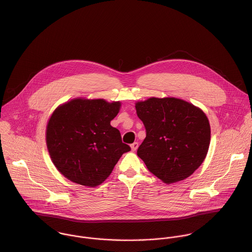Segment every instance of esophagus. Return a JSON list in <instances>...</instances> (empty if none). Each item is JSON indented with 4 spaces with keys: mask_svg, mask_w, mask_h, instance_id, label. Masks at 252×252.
Wrapping results in <instances>:
<instances>
[{
    "mask_svg": "<svg viewBox=\"0 0 252 252\" xmlns=\"http://www.w3.org/2000/svg\"><path fill=\"white\" fill-rule=\"evenodd\" d=\"M131 150H132V152H135L136 150L138 149V147H139V144L137 143V142H134L133 144H131Z\"/></svg>",
    "mask_w": 252,
    "mask_h": 252,
    "instance_id": "1",
    "label": "esophagus"
}]
</instances>
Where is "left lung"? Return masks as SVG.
I'll return each instance as SVG.
<instances>
[{"mask_svg":"<svg viewBox=\"0 0 252 252\" xmlns=\"http://www.w3.org/2000/svg\"><path fill=\"white\" fill-rule=\"evenodd\" d=\"M135 107L146 128L137 155L148 170L167 184L190 176L209 149L211 131L206 115L175 97H151Z\"/></svg>","mask_w":252,"mask_h":252,"instance_id":"8db88e82","label":"left lung"}]
</instances>
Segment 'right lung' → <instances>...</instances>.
<instances>
[{"mask_svg":"<svg viewBox=\"0 0 252 252\" xmlns=\"http://www.w3.org/2000/svg\"><path fill=\"white\" fill-rule=\"evenodd\" d=\"M120 106L119 101L76 98L53 113L47 126V147L58 171L69 180L97 186L130 151L110 125Z\"/></svg>","mask_w":252,"mask_h":252,"instance_id":"add662e5","label":"right lung"}]
</instances>
